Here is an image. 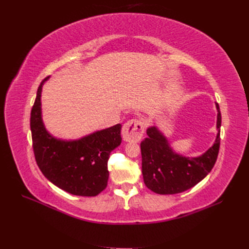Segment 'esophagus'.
<instances>
[{
  "instance_id": "obj_1",
  "label": "esophagus",
  "mask_w": 249,
  "mask_h": 249,
  "mask_svg": "<svg viewBox=\"0 0 249 249\" xmlns=\"http://www.w3.org/2000/svg\"><path fill=\"white\" fill-rule=\"evenodd\" d=\"M144 123L140 119H132L124 124L123 139L127 142H138L144 133Z\"/></svg>"
}]
</instances>
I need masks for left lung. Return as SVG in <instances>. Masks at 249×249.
I'll use <instances>...</instances> for the list:
<instances>
[{"label":"left lung","instance_id":"obj_1","mask_svg":"<svg viewBox=\"0 0 249 249\" xmlns=\"http://www.w3.org/2000/svg\"><path fill=\"white\" fill-rule=\"evenodd\" d=\"M217 136L214 144L198 157L176 153L168 139L156 125L149 126L147 138L141 142L142 175L148 189L158 194H177L198 184L212 170L219 153L221 113L218 104Z\"/></svg>","mask_w":249,"mask_h":249}]
</instances>
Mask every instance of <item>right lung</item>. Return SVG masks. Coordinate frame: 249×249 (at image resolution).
I'll list each match as a JSON object with an SVG mask.
<instances>
[{"mask_svg": "<svg viewBox=\"0 0 249 249\" xmlns=\"http://www.w3.org/2000/svg\"><path fill=\"white\" fill-rule=\"evenodd\" d=\"M38 87L31 111L33 150L39 169L51 183L78 196H96L107 187L110 153L122 143L118 124L77 140H62L51 135L42 122L41 91Z\"/></svg>", "mask_w": 249, "mask_h": 249, "instance_id": "obj_1", "label": "right lung"}]
</instances>
